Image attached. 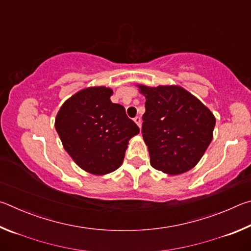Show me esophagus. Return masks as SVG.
I'll list each match as a JSON object with an SVG mask.
<instances>
[{
  "mask_svg": "<svg viewBox=\"0 0 251 251\" xmlns=\"http://www.w3.org/2000/svg\"><path fill=\"white\" fill-rule=\"evenodd\" d=\"M134 122L136 123V124H137V126L139 127V128H141V126H142V118L139 117V116H136L134 118Z\"/></svg>",
  "mask_w": 251,
  "mask_h": 251,
  "instance_id": "34e87169",
  "label": "esophagus"
}]
</instances>
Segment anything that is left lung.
Here are the masks:
<instances>
[{
	"label": "left lung",
	"mask_w": 251,
	"mask_h": 251,
	"mask_svg": "<svg viewBox=\"0 0 251 251\" xmlns=\"http://www.w3.org/2000/svg\"><path fill=\"white\" fill-rule=\"evenodd\" d=\"M137 87L146 99L142 133L151 166L168 175L194 168L212 139L214 114L178 85Z\"/></svg>",
	"instance_id": "1"
}]
</instances>
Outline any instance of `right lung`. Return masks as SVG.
<instances>
[{"label": "right lung", "instance_id": "add662e5", "mask_svg": "<svg viewBox=\"0 0 251 251\" xmlns=\"http://www.w3.org/2000/svg\"><path fill=\"white\" fill-rule=\"evenodd\" d=\"M112 95L109 87L84 88L64 101L55 118L64 150L77 166L93 175L120 168L128 141L139 133L125 108L112 103Z\"/></svg>", "mask_w": 251, "mask_h": 251}]
</instances>
